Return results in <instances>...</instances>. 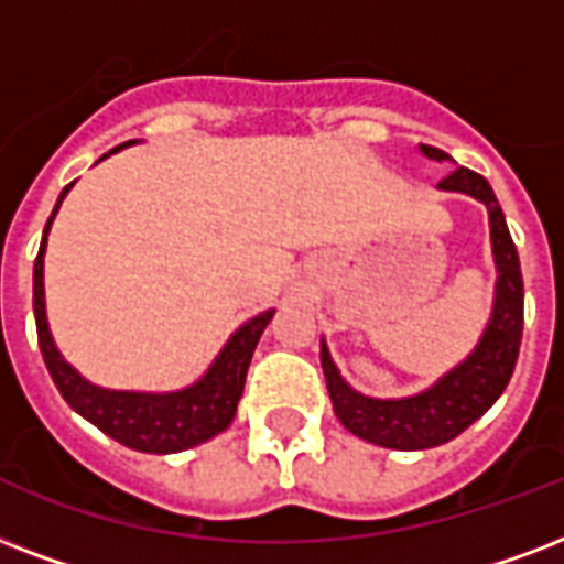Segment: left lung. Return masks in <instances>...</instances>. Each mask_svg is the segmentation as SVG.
I'll return each mask as SVG.
<instances>
[{"mask_svg":"<svg viewBox=\"0 0 564 564\" xmlns=\"http://www.w3.org/2000/svg\"><path fill=\"white\" fill-rule=\"evenodd\" d=\"M426 159L453 161L447 152L421 143ZM438 191L474 196L486 205L488 232H491V256H495V303L477 347L465 359L438 377L430 388L409 397H368L341 377L332 361L326 338H321V365L332 409L338 421L359 435L361 441L391 449H430L447 444L468 430L470 423L497 403L512 379L523 332V279L521 261L514 250L512 235L506 226L503 208L486 178L468 167H456L447 178H441Z\"/></svg>","mask_w":564,"mask_h":564,"instance_id":"8db88e82","label":"left lung"}]
</instances>
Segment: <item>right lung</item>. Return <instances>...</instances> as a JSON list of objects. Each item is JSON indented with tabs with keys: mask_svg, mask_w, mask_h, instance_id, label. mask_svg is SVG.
Returning a JSON list of instances; mask_svg holds the SVG:
<instances>
[{
	"mask_svg": "<svg viewBox=\"0 0 564 564\" xmlns=\"http://www.w3.org/2000/svg\"><path fill=\"white\" fill-rule=\"evenodd\" d=\"M132 143L138 141L115 147L108 155H115ZM108 155H102L99 161H105ZM69 187H73V182L61 191L58 203L52 208L46 229H43L41 250L34 259V321H37V344H41L52 382L58 386L61 397L67 400L73 412L94 423L96 430H102L108 438L120 441L126 447L141 449V453H159V456L182 453V449H191L214 438V435H220L235 421L252 352H256L261 332L268 329V323L273 321L276 308H268V312L241 323L229 335V341L223 344V350L214 356L208 370L191 386L176 388V391H117V388L94 386L61 356L50 332V321H46L43 256H46L52 220H55L64 196L69 194Z\"/></svg>",
	"mask_w": 564,
	"mask_h": 564,
	"instance_id": "right-lung-1",
	"label": "right lung"
}]
</instances>
